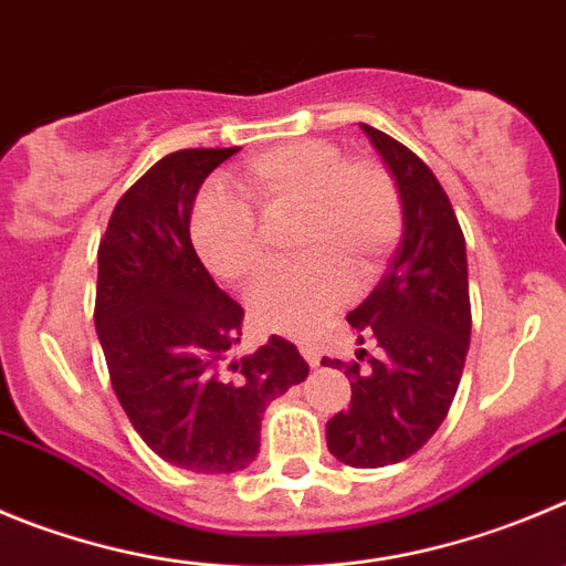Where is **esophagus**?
<instances>
[{
	"label": "esophagus",
	"instance_id": "1",
	"mask_svg": "<svg viewBox=\"0 0 566 566\" xmlns=\"http://www.w3.org/2000/svg\"><path fill=\"white\" fill-rule=\"evenodd\" d=\"M298 352L304 355V360H307L313 368L321 363V346L315 340H301Z\"/></svg>",
	"mask_w": 566,
	"mask_h": 566
}]
</instances>
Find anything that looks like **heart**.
Returning a JSON list of instances; mask_svg holds the SVG:
<instances>
[{
  "label": "heart",
  "instance_id": "1",
  "mask_svg": "<svg viewBox=\"0 0 566 566\" xmlns=\"http://www.w3.org/2000/svg\"><path fill=\"white\" fill-rule=\"evenodd\" d=\"M240 189L265 211H298L293 268L271 273L251 295L259 329L310 337L382 273L402 237L405 209L396 178L371 158H348L324 139H295L248 158ZM189 234L218 279L248 287L262 276L268 251L251 203L209 189L192 206Z\"/></svg>",
  "mask_w": 566,
  "mask_h": 566
}]
</instances>
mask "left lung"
<instances>
[{"label": "left lung", "instance_id": "1", "mask_svg": "<svg viewBox=\"0 0 566 566\" xmlns=\"http://www.w3.org/2000/svg\"><path fill=\"white\" fill-rule=\"evenodd\" d=\"M399 184L402 242L348 324L371 337L382 355L360 363L321 360L346 368L348 410L326 421V447L346 467L377 469L419 452L450 413L472 335L467 240L450 198L432 170L402 142L363 125ZM368 352L360 348L357 360Z\"/></svg>", "mask_w": 566, "mask_h": 566}]
</instances>
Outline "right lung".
<instances>
[{
    "instance_id": "right-lung-1",
    "label": "right lung",
    "mask_w": 566,
    "mask_h": 566,
    "mask_svg": "<svg viewBox=\"0 0 566 566\" xmlns=\"http://www.w3.org/2000/svg\"><path fill=\"white\" fill-rule=\"evenodd\" d=\"M237 150L192 147L153 164L114 206L97 251L94 326L116 399L158 458L203 474L245 469L268 405L310 374L279 335L231 357L245 313L189 237L200 184Z\"/></svg>"
}]
</instances>
